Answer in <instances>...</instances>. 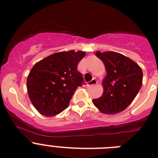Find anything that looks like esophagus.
<instances>
[{
    "label": "esophagus",
    "mask_w": 158,
    "mask_h": 158,
    "mask_svg": "<svg viewBox=\"0 0 158 158\" xmlns=\"http://www.w3.org/2000/svg\"><path fill=\"white\" fill-rule=\"evenodd\" d=\"M97 83V80L95 79H93L91 81H89V82H87V86H91V85H96Z\"/></svg>",
    "instance_id": "34e87169"
}]
</instances>
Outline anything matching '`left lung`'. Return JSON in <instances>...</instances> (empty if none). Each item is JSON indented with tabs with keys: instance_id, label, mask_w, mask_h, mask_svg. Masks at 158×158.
<instances>
[{
	"instance_id": "obj_1",
	"label": "left lung",
	"mask_w": 158,
	"mask_h": 158,
	"mask_svg": "<svg viewBox=\"0 0 158 158\" xmlns=\"http://www.w3.org/2000/svg\"><path fill=\"white\" fill-rule=\"evenodd\" d=\"M106 70L102 80V96L93 100L95 106L106 114L124 110L136 97L142 85L141 68L127 56L115 52H96Z\"/></svg>"
}]
</instances>
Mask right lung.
<instances>
[{
	"instance_id": "obj_1",
	"label": "right lung",
	"mask_w": 158,
	"mask_h": 158,
	"mask_svg": "<svg viewBox=\"0 0 158 158\" xmlns=\"http://www.w3.org/2000/svg\"><path fill=\"white\" fill-rule=\"evenodd\" d=\"M85 55L84 52L73 50L54 53L31 69L27 79V93L41 114L55 116L68 107L77 87L84 83L77 66Z\"/></svg>"
}]
</instances>
